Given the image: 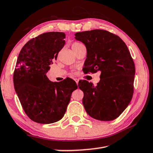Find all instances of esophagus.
<instances>
[{
	"label": "esophagus",
	"mask_w": 153,
	"mask_h": 153,
	"mask_svg": "<svg viewBox=\"0 0 153 153\" xmlns=\"http://www.w3.org/2000/svg\"><path fill=\"white\" fill-rule=\"evenodd\" d=\"M75 81H76L77 84H78V82H79V79H77V78L75 79Z\"/></svg>",
	"instance_id": "1"
}]
</instances>
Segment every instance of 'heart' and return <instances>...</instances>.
I'll list each match as a JSON object with an SVG mask.
<instances>
[{"mask_svg": "<svg viewBox=\"0 0 153 153\" xmlns=\"http://www.w3.org/2000/svg\"><path fill=\"white\" fill-rule=\"evenodd\" d=\"M84 45H82V44L79 43V42H74L73 45L71 46V48L73 50H76V49L78 48L79 47H81V46H83Z\"/></svg>", "mask_w": 153, "mask_h": 153, "instance_id": "1", "label": "heart"}]
</instances>
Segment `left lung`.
Listing matches in <instances>:
<instances>
[{"mask_svg": "<svg viewBox=\"0 0 153 153\" xmlns=\"http://www.w3.org/2000/svg\"><path fill=\"white\" fill-rule=\"evenodd\" d=\"M75 36L86 47L83 71L86 74L100 71L97 86L86 80L79 82L85 110L95 120H115L132 98L135 65L130 53L118 36L108 31H85Z\"/></svg>", "mask_w": 153, "mask_h": 153, "instance_id": "1", "label": "left lung"}]
</instances>
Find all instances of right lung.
Here are the masks:
<instances>
[{"instance_id":"add662e5","label":"right lung","mask_w":153,"mask_h":153,"mask_svg":"<svg viewBox=\"0 0 153 153\" xmlns=\"http://www.w3.org/2000/svg\"><path fill=\"white\" fill-rule=\"evenodd\" d=\"M63 32L40 34L25 44L18 56L13 74L14 88L25 113L38 123L61 120L71 93L77 88L73 79L50 81L46 73L65 44Z\"/></svg>"}]
</instances>
